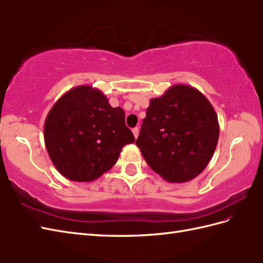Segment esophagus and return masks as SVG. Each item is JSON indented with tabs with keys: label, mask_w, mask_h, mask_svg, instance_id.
I'll use <instances>...</instances> for the list:
<instances>
[{
	"label": "esophagus",
	"mask_w": 263,
	"mask_h": 263,
	"mask_svg": "<svg viewBox=\"0 0 263 263\" xmlns=\"http://www.w3.org/2000/svg\"><path fill=\"white\" fill-rule=\"evenodd\" d=\"M133 134H134V136H135V138H137L138 135H139V128H138V127L134 128V129H133Z\"/></svg>",
	"instance_id": "1"
}]
</instances>
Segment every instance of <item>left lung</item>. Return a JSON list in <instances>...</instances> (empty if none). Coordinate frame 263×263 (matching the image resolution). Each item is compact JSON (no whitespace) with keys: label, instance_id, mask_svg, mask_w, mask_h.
<instances>
[{"label":"left lung","instance_id":"obj_1","mask_svg":"<svg viewBox=\"0 0 263 263\" xmlns=\"http://www.w3.org/2000/svg\"><path fill=\"white\" fill-rule=\"evenodd\" d=\"M219 125L208 99L176 84L149 101L136 145L149 167L167 182L195 179L213 157Z\"/></svg>","mask_w":263,"mask_h":263}]
</instances>
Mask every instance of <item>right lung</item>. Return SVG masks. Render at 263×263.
Wrapping results in <instances>:
<instances>
[{
	"label": "right lung",
	"mask_w": 263,
	"mask_h": 263,
	"mask_svg": "<svg viewBox=\"0 0 263 263\" xmlns=\"http://www.w3.org/2000/svg\"><path fill=\"white\" fill-rule=\"evenodd\" d=\"M44 138L57 171L68 180L89 182L109 171L122 147L135 142L125 112L112 108L92 85L68 90L46 117Z\"/></svg>",
	"instance_id": "1"
}]
</instances>
